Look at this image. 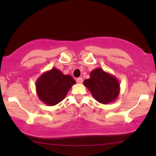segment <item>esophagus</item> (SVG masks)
<instances>
[{
    "mask_svg": "<svg viewBox=\"0 0 156 156\" xmlns=\"http://www.w3.org/2000/svg\"><path fill=\"white\" fill-rule=\"evenodd\" d=\"M76 81L77 83H80V84H81V83H82V82H83V79L82 77H79L76 79Z\"/></svg>",
    "mask_w": 156,
    "mask_h": 156,
    "instance_id": "obj_1",
    "label": "esophagus"
}]
</instances>
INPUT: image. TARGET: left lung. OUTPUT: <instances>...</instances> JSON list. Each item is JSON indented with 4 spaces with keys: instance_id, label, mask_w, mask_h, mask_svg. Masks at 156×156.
Returning <instances> with one entry per match:
<instances>
[{
    "instance_id": "8db88e82",
    "label": "left lung",
    "mask_w": 156,
    "mask_h": 156,
    "mask_svg": "<svg viewBox=\"0 0 156 156\" xmlns=\"http://www.w3.org/2000/svg\"><path fill=\"white\" fill-rule=\"evenodd\" d=\"M90 77L84 81V85L99 103L107 104L115 101L120 93V84L114 75L101 68L92 70Z\"/></svg>"
}]
</instances>
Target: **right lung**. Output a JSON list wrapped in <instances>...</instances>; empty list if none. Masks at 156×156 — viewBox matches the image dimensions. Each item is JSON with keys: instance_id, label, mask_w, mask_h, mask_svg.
I'll use <instances>...</instances> for the list:
<instances>
[{"instance_id": "obj_1", "label": "right lung", "mask_w": 156, "mask_h": 156, "mask_svg": "<svg viewBox=\"0 0 156 156\" xmlns=\"http://www.w3.org/2000/svg\"><path fill=\"white\" fill-rule=\"evenodd\" d=\"M75 80L69 74H64L57 68L44 72L36 81V92L44 104L55 106L65 99Z\"/></svg>"}]
</instances>
